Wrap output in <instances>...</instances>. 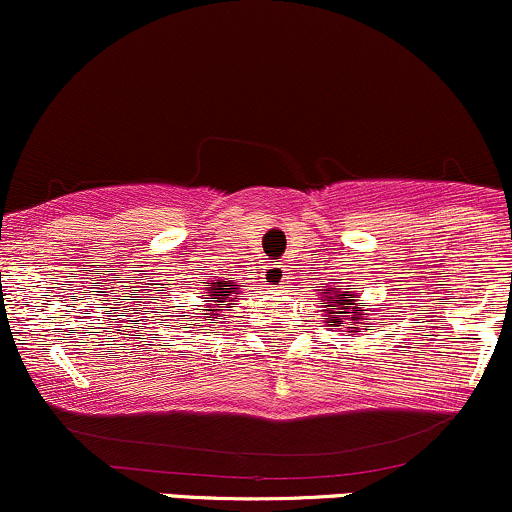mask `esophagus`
<instances>
[{
    "label": "esophagus",
    "mask_w": 512,
    "mask_h": 512,
    "mask_svg": "<svg viewBox=\"0 0 512 512\" xmlns=\"http://www.w3.org/2000/svg\"><path fill=\"white\" fill-rule=\"evenodd\" d=\"M264 284H269L272 286V289H281V286L286 284V279H289V276H286V269H284V264H267V267H264Z\"/></svg>",
    "instance_id": "esophagus-1"
}]
</instances>
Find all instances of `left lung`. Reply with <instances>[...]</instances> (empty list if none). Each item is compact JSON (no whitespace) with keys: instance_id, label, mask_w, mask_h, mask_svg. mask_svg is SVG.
I'll return each mask as SVG.
<instances>
[{"instance_id":"left-lung-1","label":"left lung","mask_w":512,"mask_h":512,"mask_svg":"<svg viewBox=\"0 0 512 512\" xmlns=\"http://www.w3.org/2000/svg\"><path fill=\"white\" fill-rule=\"evenodd\" d=\"M320 291L322 301H327V313L325 322H330L327 327H339L346 332H358V325H363V313H358V298L354 291L346 289H317Z\"/></svg>"}]
</instances>
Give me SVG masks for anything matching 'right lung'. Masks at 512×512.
Segmentation results:
<instances>
[{"instance_id": "add662e5", "label": "right lung", "mask_w": 512, "mask_h": 512, "mask_svg": "<svg viewBox=\"0 0 512 512\" xmlns=\"http://www.w3.org/2000/svg\"><path fill=\"white\" fill-rule=\"evenodd\" d=\"M236 281H211L207 286V298L209 301H204V308H199V313H195L192 317H199V320H223V313H226L228 308H236V296H233V289H236ZM185 317V315H180ZM199 327V322H195Z\"/></svg>"}]
</instances>
